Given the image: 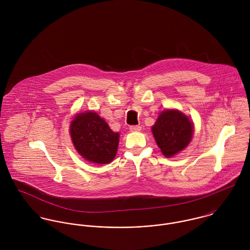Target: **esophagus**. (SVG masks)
Returning <instances> with one entry per match:
<instances>
[{"instance_id": "esophagus-1", "label": "esophagus", "mask_w": 250, "mask_h": 250, "mask_svg": "<svg viewBox=\"0 0 250 250\" xmlns=\"http://www.w3.org/2000/svg\"><path fill=\"white\" fill-rule=\"evenodd\" d=\"M142 130V127L139 126V125H133V126H130V131L132 132H139Z\"/></svg>"}]
</instances>
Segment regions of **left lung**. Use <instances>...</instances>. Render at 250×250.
I'll use <instances>...</instances> for the list:
<instances>
[{
  "label": "left lung",
  "instance_id": "left-lung-1",
  "mask_svg": "<svg viewBox=\"0 0 250 250\" xmlns=\"http://www.w3.org/2000/svg\"><path fill=\"white\" fill-rule=\"evenodd\" d=\"M192 124L179 110L167 109L158 117L152 132L166 157H172L187 147L192 137Z\"/></svg>",
  "mask_w": 250,
  "mask_h": 250
}]
</instances>
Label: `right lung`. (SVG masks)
<instances>
[{
  "label": "right lung",
  "mask_w": 250,
  "mask_h": 250,
  "mask_svg": "<svg viewBox=\"0 0 250 250\" xmlns=\"http://www.w3.org/2000/svg\"><path fill=\"white\" fill-rule=\"evenodd\" d=\"M70 135L76 150L86 161L108 164L116 155L119 135L96 112L78 114L72 121Z\"/></svg>",
  "instance_id": "add662e5"
}]
</instances>
